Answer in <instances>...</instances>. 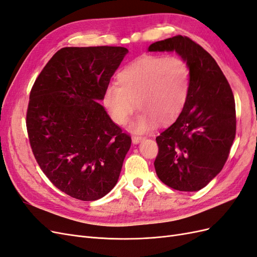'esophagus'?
I'll return each mask as SVG.
<instances>
[{
    "label": "esophagus",
    "instance_id": "34e87169",
    "mask_svg": "<svg viewBox=\"0 0 257 257\" xmlns=\"http://www.w3.org/2000/svg\"><path fill=\"white\" fill-rule=\"evenodd\" d=\"M145 139V137H139V136H133L132 137V142H133V144L134 145H137V144H139L141 142H143Z\"/></svg>",
    "mask_w": 257,
    "mask_h": 257
}]
</instances>
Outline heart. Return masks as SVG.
Returning <instances> with one entry per match:
<instances>
[{
  "label": "heart",
  "mask_w": 257,
  "mask_h": 257,
  "mask_svg": "<svg viewBox=\"0 0 257 257\" xmlns=\"http://www.w3.org/2000/svg\"><path fill=\"white\" fill-rule=\"evenodd\" d=\"M116 84L105 89L103 105L118 125H124L135 109L131 131L143 134L155 124L168 123L180 114L189 96L191 71L180 57L147 54L131 62L116 76Z\"/></svg>",
  "instance_id": "1"
}]
</instances>
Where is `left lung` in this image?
I'll list each match as a JSON object with an SVG mask.
<instances>
[{"label":"left lung","instance_id":"obj_1","mask_svg":"<svg viewBox=\"0 0 257 257\" xmlns=\"http://www.w3.org/2000/svg\"><path fill=\"white\" fill-rule=\"evenodd\" d=\"M150 52H173L188 62L189 96L177 120L157 137L154 161L160 180L172 189L196 192L219 174L236 135V107L215 60L186 36L155 42Z\"/></svg>","mask_w":257,"mask_h":257}]
</instances>
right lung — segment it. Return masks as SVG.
I'll return each mask as SVG.
<instances>
[{"label": "right lung", "instance_id": "obj_1", "mask_svg": "<svg viewBox=\"0 0 257 257\" xmlns=\"http://www.w3.org/2000/svg\"><path fill=\"white\" fill-rule=\"evenodd\" d=\"M128 50L65 47L49 62L30 93L27 128L34 157L54 186L84 201L118 182L132 139L99 104Z\"/></svg>", "mask_w": 257, "mask_h": 257}]
</instances>
